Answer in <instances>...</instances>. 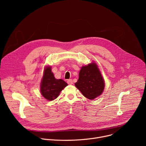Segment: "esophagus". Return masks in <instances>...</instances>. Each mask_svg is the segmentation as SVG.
Instances as JSON below:
<instances>
[{
  "mask_svg": "<svg viewBox=\"0 0 146 146\" xmlns=\"http://www.w3.org/2000/svg\"><path fill=\"white\" fill-rule=\"evenodd\" d=\"M67 82H68V84H70V85H72V84H73V80H72V79L68 80Z\"/></svg>",
  "mask_w": 146,
  "mask_h": 146,
  "instance_id": "esophagus-1",
  "label": "esophagus"
}]
</instances>
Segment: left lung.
Listing matches in <instances>:
<instances>
[{
  "instance_id": "1",
  "label": "left lung",
  "mask_w": 146,
  "mask_h": 146,
  "mask_svg": "<svg viewBox=\"0 0 146 146\" xmlns=\"http://www.w3.org/2000/svg\"><path fill=\"white\" fill-rule=\"evenodd\" d=\"M75 86L90 100H94L102 94L105 88V81L94 62L81 67Z\"/></svg>"
}]
</instances>
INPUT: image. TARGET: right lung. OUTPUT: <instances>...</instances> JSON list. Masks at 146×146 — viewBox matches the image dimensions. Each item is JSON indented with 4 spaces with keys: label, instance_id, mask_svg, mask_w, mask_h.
Returning <instances> with one entry per match:
<instances>
[{
    "label": "right lung",
    "instance_id": "obj_1",
    "mask_svg": "<svg viewBox=\"0 0 146 146\" xmlns=\"http://www.w3.org/2000/svg\"><path fill=\"white\" fill-rule=\"evenodd\" d=\"M67 86L68 84L63 80L55 78L51 66H46L44 68L40 84V92L45 99L48 100L55 99L61 91Z\"/></svg>",
    "mask_w": 146,
    "mask_h": 146
}]
</instances>
